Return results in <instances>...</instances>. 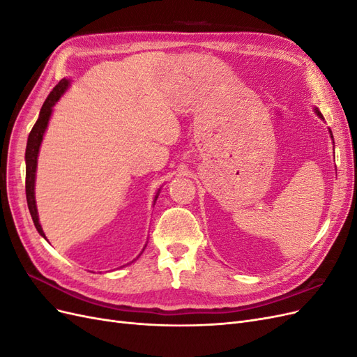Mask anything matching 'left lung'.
Returning a JSON list of instances; mask_svg holds the SVG:
<instances>
[{
    "instance_id": "1",
    "label": "left lung",
    "mask_w": 357,
    "mask_h": 357,
    "mask_svg": "<svg viewBox=\"0 0 357 357\" xmlns=\"http://www.w3.org/2000/svg\"><path fill=\"white\" fill-rule=\"evenodd\" d=\"M316 113H317V116H319V117H321V119H323V116H321V113H320V112H319V110H317V109H316ZM329 132H331V129H329ZM331 137H332V132H331Z\"/></svg>"
}]
</instances>
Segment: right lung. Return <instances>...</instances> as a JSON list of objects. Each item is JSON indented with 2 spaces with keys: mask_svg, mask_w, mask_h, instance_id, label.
Wrapping results in <instances>:
<instances>
[{
  "mask_svg": "<svg viewBox=\"0 0 357 357\" xmlns=\"http://www.w3.org/2000/svg\"><path fill=\"white\" fill-rule=\"evenodd\" d=\"M68 86H70V80L68 79H62L55 86V88H53V91L49 93L45 104H43V107H41L40 116L37 119L36 125L32 126V129H31L29 137H28V143H26V152H25V162H26V180H25L26 202H28V208H29V213H31L32 222H34L36 228H37L38 234L43 236V238H46V235H45V232H43V228H41V225L38 222V213H37V205H36V193H34L37 158H38L41 142H43V135H45V131H46L47 123H49V119H50L52 112H53V105L58 102V100L61 98L62 93L68 89ZM159 190L156 193L153 202H156V199L159 197ZM143 250H144V248H143Z\"/></svg>",
  "mask_w": 357,
  "mask_h": 357,
  "instance_id": "right-lung-1",
  "label": "right lung"
}]
</instances>
